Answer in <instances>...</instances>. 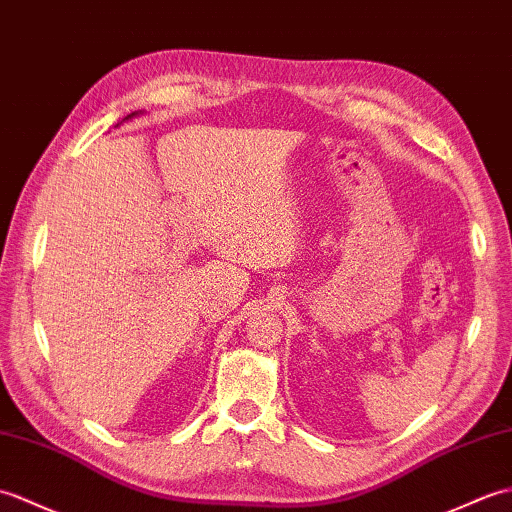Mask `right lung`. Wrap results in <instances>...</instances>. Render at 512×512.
Masks as SVG:
<instances>
[{
    "label": "right lung",
    "instance_id": "obj_1",
    "mask_svg": "<svg viewBox=\"0 0 512 512\" xmlns=\"http://www.w3.org/2000/svg\"><path fill=\"white\" fill-rule=\"evenodd\" d=\"M131 116H133V113H131Z\"/></svg>",
    "mask_w": 512,
    "mask_h": 512
}]
</instances>
